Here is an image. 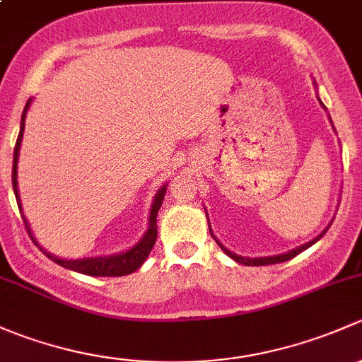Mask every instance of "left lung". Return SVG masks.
Here are the masks:
<instances>
[{"mask_svg": "<svg viewBox=\"0 0 362 362\" xmlns=\"http://www.w3.org/2000/svg\"><path fill=\"white\" fill-rule=\"evenodd\" d=\"M322 105V103H320ZM324 107V105H322ZM329 120H331V117H329ZM333 124V122H331ZM331 226V224H329ZM329 226H327L326 229H324L322 233H320L319 236H317V238H313L312 242H308V243H305V245H301V247H298V249H293V250H289V252H286V254H279V255H268V257H243V255H238V254H235V252H231L229 249H226L224 245H222L221 242H218L217 238H215V242H217V245L221 247L222 250H224V254H228L229 257L231 259H235L236 262H240V264H245V266H264V264H276V262H284V261H289V259H293V257H296V255L298 254H301L303 250H306L308 249V247H312L313 243H317L319 242L320 238H322L324 235H326V231L327 229H329Z\"/></svg>", "mask_w": 362, "mask_h": 362, "instance_id": "obj_1", "label": "left lung"}]
</instances>
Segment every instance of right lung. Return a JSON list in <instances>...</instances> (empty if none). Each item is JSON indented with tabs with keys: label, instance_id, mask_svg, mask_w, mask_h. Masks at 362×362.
Segmentation results:
<instances>
[{
	"label": "right lung",
	"instance_id": "add662e5",
	"mask_svg": "<svg viewBox=\"0 0 362 362\" xmlns=\"http://www.w3.org/2000/svg\"><path fill=\"white\" fill-rule=\"evenodd\" d=\"M29 105H31V100H28L25 103V108L23 112V117H21V131L19 136H17V144L16 148H13V166H12V185H13V192H16V199L17 204H19L21 215L24 218L25 229H28L29 236H31L33 242L36 243L35 236H33L31 228H29L28 221H25L24 214H23V204H21V198H19V187H17V163H19V151H21V141H23V134H24V120H25V113H28ZM164 194H166V184L159 189L158 194L154 196V202H152V208H151V217H148V229L147 233L144 235V238L136 243L134 247H131L129 250L120 252V254H113V255H103V257H87V259H59L56 255H52L50 252H47L45 249L36 243L40 247V250L47 255L49 259H52L54 262H57L63 268L73 269V272L83 273V275H90V276H124L129 275V273L136 272L141 264L145 262V259L148 257L151 254L152 247H154L156 238H158V211L163 204Z\"/></svg>",
	"mask_w": 362,
	"mask_h": 362
}]
</instances>
